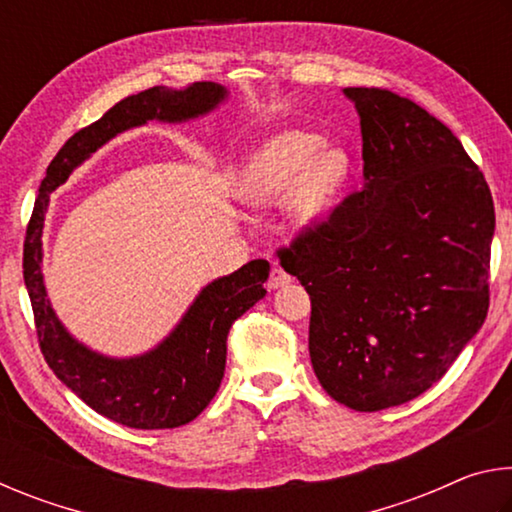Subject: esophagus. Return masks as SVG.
Instances as JSON below:
<instances>
[{
    "instance_id": "1",
    "label": "esophagus",
    "mask_w": 512,
    "mask_h": 512,
    "mask_svg": "<svg viewBox=\"0 0 512 512\" xmlns=\"http://www.w3.org/2000/svg\"><path fill=\"white\" fill-rule=\"evenodd\" d=\"M291 282V275L284 271L280 266H273L271 268V277H268V289H280V287H287Z\"/></svg>"
}]
</instances>
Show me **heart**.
I'll return each instance as SVG.
<instances>
[{
  "label": "heart",
  "mask_w": 512,
  "mask_h": 512,
  "mask_svg": "<svg viewBox=\"0 0 512 512\" xmlns=\"http://www.w3.org/2000/svg\"><path fill=\"white\" fill-rule=\"evenodd\" d=\"M320 137L289 131L273 137L259 151L244 180V194L253 205L280 203L296 192V214L314 221L339 192L350 171L341 149L320 151Z\"/></svg>",
  "instance_id": "1"
}]
</instances>
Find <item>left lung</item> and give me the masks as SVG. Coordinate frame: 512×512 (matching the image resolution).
Masks as SVG:
<instances>
[{"instance_id": "obj_1", "label": "left lung", "mask_w": 512, "mask_h": 512, "mask_svg": "<svg viewBox=\"0 0 512 512\" xmlns=\"http://www.w3.org/2000/svg\"><path fill=\"white\" fill-rule=\"evenodd\" d=\"M361 117L363 189L277 248L311 298L320 386L354 411L422 395L490 307L495 203L449 128L386 88H345Z\"/></svg>"}]
</instances>
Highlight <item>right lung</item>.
<instances>
[{"label":"right lung","instance_id":"add662e5","mask_svg":"<svg viewBox=\"0 0 512 512\" xmlns=\"http://www.w3.org/2000/svg\"><path fill=\"white\" fill-rule=\"evenodd\" d=\"M225 97L216 83H194L187 90L151 88L121 99L94 124L81 128L51 160L33 205L24 237V284H27L40 352L54 375L106 418L133 429H173L192 422L212 402L223 379L228 334L235 320L266 296V259H253L201 291L167 341L137 359H108L76 343L58 323L42 284V221L49 192L92 151L126 128L149 119L183 121L212 110Z\"/></svg>","mask_w":512,"mask_h":512}]
</instances>
